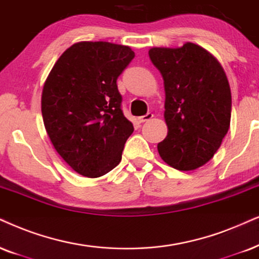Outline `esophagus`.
Returning a JSON list of instances; mask_svg holds the SVG:
<instances>
[{"mask_svg":"<svg viewBox=\"0 0 259 259\" xmlns=\"http://www.w3.org/2000/svg\"><path fill=\"white\" fill-rule=\"evenodd\" d=\"M154 114L152 112H148L147 114H145V116H141L139 117V122L140 123H145V122H148V120H150L153 118Z\"/></svg>","mask_w":259,"mask_h":259,"instance_id":"1","label":"esophagus"}]
</instances>
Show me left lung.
Instances as JSON below:
<instances>
[{"label": "left lung", "mask_w": 259, "mask_h": 259, "mask_svg": "<svg viewBox=\"0 0 259 259\" xmlns=\"http://www.w3.org/2000/svg\"><path fill=\"white\" fill-rule=\"evenodd\" d=\"M152 63L165 87L168 133L158 150L163 161L181 171L207 163L220 148L231 123L230 83L217 58L198 45L153 48Z\"/></svg>", "instance_id": "left-lung-1"}]
</instances>
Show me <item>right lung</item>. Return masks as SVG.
Listing matches in <instances>:
<instances>
[{"label": "right lung", "mask_w": 259, "mask_h": 259, "mask_svg": "<svg viewBox=\"0 0 259 259\" xmlns=\"http://www.w3.org/2000/svg\"><path fill=\"white\" fill-rule=\"evenodd\" d=\"M135 54L129 47L81 41L67 49L42 88L41 114L52 145L80 175L97 178L120 162L134 132L117 78Z\"/></svg>", "instance_id": "obj_1"}]
</instances>
